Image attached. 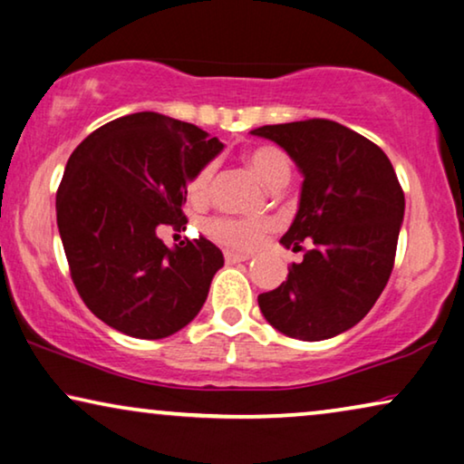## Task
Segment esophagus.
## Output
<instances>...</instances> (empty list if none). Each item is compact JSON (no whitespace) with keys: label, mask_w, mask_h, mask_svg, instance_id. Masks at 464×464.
Returning a JSON list of instances; mask_svg holds the SVG:
<instances>
[{"label":"esophagus","mask_w":464,"mask_h":464,"mask_svg":"<svg viewBox=\"0 0 464 464\" xmlns=\"http://www.w3.org/2000/svg\"><path fill=\"white\" fill-rule=\"evenodd\" d=\"M224 259H226V264H238V261H248V259H251V255L226 251V253H224Z\"/></svg>","instance_id":"1"}]
</instances>
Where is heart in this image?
<instances>
[{"label": "heart", "instance_id": "1", "mask_svg": "<svg viewBox=\"0 0 464 464\" xmlns=\"http://www.w3.org/2000/svg\"><path fill=\"white\" fill-rule=\"evenodd\" d=\"M245 163L251 167L255 176L270 188H280L291 178V160L288 154L272 144L253 146L245 154ZM213 182V165H205L197 171V176L188 184V198L194 205H203L209 198ZM276 224L272 219H240V218H213L207 224V232L213 240H218L234 251H253L261 246L267 234Z\"/></svg>", "mask_w": 464, "mask_h": 464}]
</instances>
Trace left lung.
Here are the masks:
<instances>
[{"label": "left lung", "instance_id": "8db88e82", "mask_svg": "<svg viewBox=\"0 0 464 464\" xmlns=\"http://www.w3.org/2000/svg\"><path fill=\"white\" fill-rule=\"evenodd\" d=\"M251 133L282 146L304 173L299 211L280 240L304 251V261L278 288L259 295V310L286 337L331 339L371 312L392 276L404 190L387 154L337 121L305 119Z\"/></svg>", "mask_w": 464, "mask_h": 464}]
</instances>
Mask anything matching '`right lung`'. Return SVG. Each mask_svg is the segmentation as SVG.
<instances>
[{
    "label": "right lung",
    "mask_w": 464,
    "mask_h": 464,
    "mask_svg": "<svg viewBox=\"0 0 464 464\" xmlns=\"http://www.w3.org/2000/svg\"><path fill=\"white\" fill-rule=\"evenodd\" d=\"M221 149L197 125L133 112L72 150L56 192L60 238L79 297L115 331L163 339L203 307L224 255L205 237L169 248L157 230H184L188 182Z\"/></svg>",
    "instance_id": "right-lung-1"
}]
</instances>
